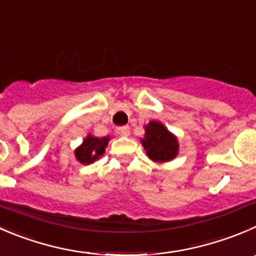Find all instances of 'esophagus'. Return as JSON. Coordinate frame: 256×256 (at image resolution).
I'll list each match as a JSON object with an SVG mask.
<instances>
[{"mask_svg":"<svg viewBox=\"0 0 256 256\" xmlns=\"http://www.w3.org/2000/svg\"><path fill=\"white\" fill-rule=\"evenodd\" d=\"M118 132L121 136H128L130 135V128L128 126H120V128H118Z\"/></svg>","mask_w":256,"mask_h":256,"instance_id":"esophagus-1","label":"esophagus"}]
</instances>
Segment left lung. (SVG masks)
<instances>
[{
	"instance_id": "obj_1",
	"label": "left lung",
	"mask_w": 256,
	"mask_h": 256,
	"mask_svg": "<svg viewBox=\"0 0 256 256\" xmlns=\"http://www.w3.org/2000/svg\"><path fill=\"white\" fill-rule=\"evenodd\" d=\"M145 128V138L141 141L148 158L154 161L164 162L172 160L178 155V140L172 134L168 132L162 124L151 121Z\"/></svg>"
}]
</instances>
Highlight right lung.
Here are the masks:
<instances>
[{
    "label": "right lung",
    "instance_id": "1",
    "mask_svg": "<svg viewBox=\"0 0 256 256\" xmlns=\"http://www.w3.org/2000/svg\"><path fill=\"white\" fill-rule=\"evenodd\" d=\"M108 144V138H95V136L88 135V138H85V141L82 142V145L78 148H76V158H78L81 164L88 165V164L98 160V158L105 152V148Z\"/></svg>",
    "mask_w": 256,
    "mask_h": 256
}]
</instances>
